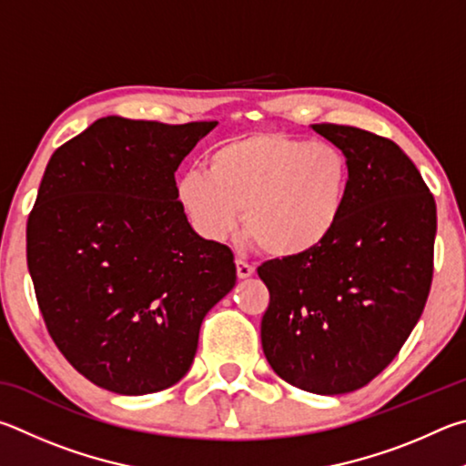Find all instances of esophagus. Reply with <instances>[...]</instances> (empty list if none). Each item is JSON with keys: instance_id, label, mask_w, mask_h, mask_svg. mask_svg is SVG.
I'll use <instances>...</instances> for the list:
<instances>
[{"instance_id": "34e87169", "label": "esophagus", "mask_w": 466, "mask_h": 466, "mask_svg": "<svg viewBox=\"0 0 466 466\" xmlns=\"http://www.w3.org/2000/svg\"><path fill=\"white\" fill-rule=\"evenodd\" d=\"M235 268H238V276L239 279H249V276H254L256 274V268L251 266V264H248L246 259H235Z\"/></svg>"}]
</instances>
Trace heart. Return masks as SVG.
I'll return each mask as SVG.
<instances>
[{"mask_svg": "<svg viewBox=\"0 0 466 466\" xmlns=\"http://www.w3.org/2000/svg\"><path fill=\"white\" fill-rule=\"evenodd\" d=\"M352 167L331 143L274 130L231 138L208 155L207 171L179 177L177 198L196 231L223 239L238 227L272 258L319 249L344 217Z\"/></svg>", "mask_w": 466, "mask_h": 466, "instance_id": "1", "label": "heart"}]
</instances>
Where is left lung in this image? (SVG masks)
Here are the masks:
<instances>
[{"instance_id": "8db88e82", "label": "left lung", "mask_w": 466, "mask_h": 466, "mask_svg": "<svg viewBox=\"0 0 466 466\" xmlns=\"http://www.w3.org/2000/svg\"><path fill=\"white\" fill-rule=\"evenodd\" d=\"M346 153L352 190L336 233L309 256L270 259L262 348L280 379L309 393L356 390L393 362L426 307L436 202L390 138L321 122Z\"/></svg>"}]
</instances>
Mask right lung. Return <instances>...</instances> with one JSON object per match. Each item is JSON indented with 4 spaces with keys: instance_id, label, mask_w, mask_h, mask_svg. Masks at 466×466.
Here are the masks:
<instances>
[{
    "instance_id": "obj_1",
    "label": "right lung",
    "mask_w": 466,
    "mask_h": 466,
    "mask_svg": "<svg viewBox=\"0 0 466 466\" xmlns=\"http://www.w3.org/2000/svg\"><path fill=\"white\" fill-rule=\"evenodd\" d=\"M215 127L106 116L45 169L26 225L38 309L73 369L112 393L176 385L238 280L233 251L202 239L177 200V166Z\"/></svg>"
}]
</instances>
